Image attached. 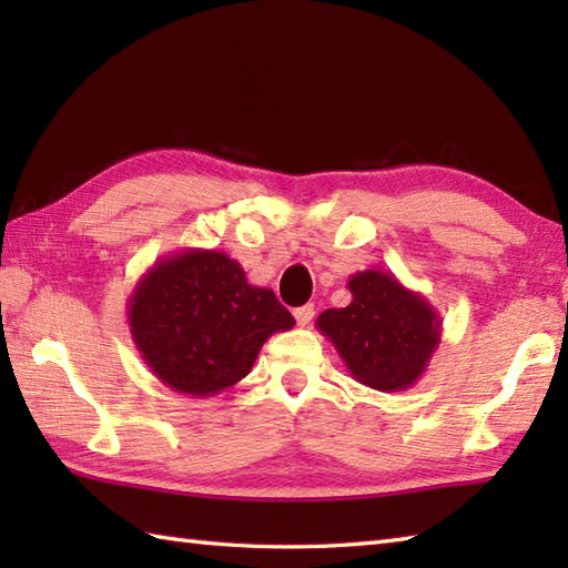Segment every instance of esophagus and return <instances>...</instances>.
<instances>
[{"label": "esophagus", "mask_w": 568, "mask_h": 568, "mask_svg": "<svg viewBox=\"0 0 568 568\" xmlns=\"http://www.w3.org/2000/svg\"><path fill=\"white\" fill-rule=\"evenodd\" d=\"M295 320H297V324L300 327H307V324L312 322V317H315V305H303V307H297L295 312Z\"/></svg>", "instance_id": "obj_1"}]
</instances>
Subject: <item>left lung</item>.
Here are the masks:
<instances>
[{
    "label": "left lung",
    "instance_id": "obj_1",
    "mask_svg": "<svg viewBox=\"0 0 568 568\" xmlns=\"http://www.w3.org/2000/svg\"><path fill=\"white\" fill-rule=\"evenodd\" d=\"M346 287L352 303L324 310L317 329L334 344L354 381L381 393L407 390L442 342L439 312L393 273L358 271Z\"/></svg>",
    "mask_w": 568,
    "mask_h": 568
}]
</instances>
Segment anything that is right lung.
<instances>
[{
	"mask_svg": "<svg viewBox=\"0 0 568 568\" xmlns=\"http://www.w3.org/2000/svg\"><path fill=\"white\" fill-rule=\"evenodd\" d=\"M126 315L143 364L192 397L239 383L268 336L295 324L271 287L251 285L239 261L212 248L155 261L129 295Z\"/></svg>",
	"mask_w": 568,
	"mask_h": 568,
	"instance_id": "1",
	"label": "right lung"
}]
</instances>
